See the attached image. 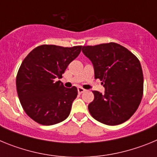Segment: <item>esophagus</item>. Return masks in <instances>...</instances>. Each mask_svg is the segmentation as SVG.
I'll return each mask as SVG.
<instances>
[{
  "label": "esophagus",
  "instance_id": "1",
  "mask_svg": "<svg viewBox=\"0 0 157 157\" xmlns=\"http://www.w3.org/2000/svg\"><path fill=\"white\" fill-rule=\"evenodd\" d=\"M83 92H85V90L82 87H78V93L79 94H82Z\"/></svg>",
  "mask_w": 157,
  "mask_h": 157
}]
</instances>
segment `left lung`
I'll use <instances>...</instances> for the list:
<instances>
[{
    "mask_svg": "<svg viewBox=\"0 0 157 157\" xmlns=\"http://www.w3.org/2000/svg\"><path fill=\"white\" fill-rule=\"evenodd\" d=\"M83 54L92 62L94 77L105 87V94L93 91L88 105L91 116L106 125H119L134 115L143 95V73L138 59L116 43L82 46Z\"/></svg>",
    "mask_w": 157,
    "mask_h": 157,
    "instance_id": "left-lung-1",
    "label": "left lung"
}]
</instances>
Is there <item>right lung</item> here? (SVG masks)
Segmentation results:
<instances>
[{
  "label": "right lung",
  "instance_id": "1",
  "mask_svg": "<svg viewBox=\"0 0 157 157\" xmlns=\"http://www.w3.org/2000/svg\"><path fill=\"white\" fill-rule=\"evenodd\" d=\"M53 45L36 47L23 59L16 77V90L27 116L42 125H53L66 120L78 95L77 88H66L61 78L69 63L81 52Z\"/></svg>",
  "mask_w": 157,
  "mask_h": 157
}]
</instances>
